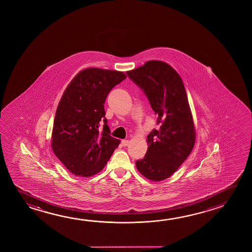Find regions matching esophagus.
Listing matches in <instances>:
<instances>
[{"label": "esophagus", "instance_id": "obj_1", "mask_svg": "<svg viewBox=\"0 0 252 252\" xmlns=\"http://www.w3.org/2000/svg\"><path fill=\"white\" fill-rule=\"evenodd\" d=\"M128 144H129V140H123L121 141V145H122L123 147H127Z\"/></svg>", "mask_w": 252, "mask_h": 252}]
</instances>
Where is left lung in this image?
Returning a JSON list of instances; mask_svg holds the SVG:
<instances>
[{"mask_svg":"<svg viewBox=\"0 0 252 252\" xmlns=\"http://www.w3.org/2000/svg\"><path fill=\"white\" fill-rule=\"evenodd\" d=\"M128 77L147 95L158 115V129L148 135L149 149L136 167L145 178L161 181L169 178L189 157L195 143V127L180 75L166 62L150 61Z\"/></svg>","mask_w":252,"mask_h":252,"instance_id":"left-lung-1","label":"left lung"}]
</instances>
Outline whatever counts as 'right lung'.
<instances>
[{
  "label": "right lung",
  "instance_id": "1",
  "mask_svg": "<svg viewBox=\"0 0 252 252\" xmlns=\"http://www.w3.org/2000/svg\"><path fill=\"white\" fill-rule=\"evenodd\" d=\"M126 78L123 72L91 67L66 87L55 113L52 149L75 176L98 173L120 145L110 134L104 102L112 88Z\"/></svg>",
  "mask_w": 252,
  "mask_h": 252
}]
</instances>
